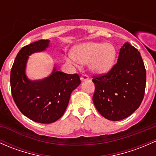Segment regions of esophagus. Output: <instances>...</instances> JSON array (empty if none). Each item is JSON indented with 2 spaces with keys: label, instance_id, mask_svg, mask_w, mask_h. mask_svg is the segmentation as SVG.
<instances>
[{
  "label": "esophagus",
  "instance_id": "34e87169",
  "mask_svg": "<svg viewBox=\"0 0 156 156\" xmlns=\"http://www.w3.org/2000/svg\"><path fill=\"white\" fill-rule=\"evenodd\" d=\"M89 79H90V78H89V76L87 75H83L81 76V81H86V80H89Z\"/></svg>",
  "mask_w": 156,
  "mask_h": 156
}]
</instances>
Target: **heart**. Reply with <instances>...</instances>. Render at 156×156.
Masks as SVG:
<instances>
[{
	"instance_id": "heart-1",
	"label": "heart",
	"mask_w": 156,
	"mask_h": 156,
	"mask_svg": "<svg viewBox=\"0 0 156 156\" xmlns=\"http://www.w3.org/2000/svg\"><path fill=\"white\" fill-rule=\"evenodd\" d=\"M116 49L111 43L87 42L73 49L70 60L76 64L89 63V69L95 74H105L112 68Z\"/></svg>"
}]
</instances>
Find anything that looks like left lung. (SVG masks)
I'll use <instances>...</instances> for the list:
<instances>
[{"mask_svg": "<svg viewBox=\"0 0 156 156\" xmlns=\"http://www.w3.org/2000/svg\"><path fill=\"white\" fill-rule=\"evenodd\" d=\"M92 101L105 119L120 121L141 105L146 87V69L138 49L126 42L121 48L117 64L107 74L95 76Z\"/></svg>", "mask_w": 156, "mask_h": 156, "instance_id": "1", "label": "left lung"}]
</instances>
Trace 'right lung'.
Returning <instances> with one entry per match:
<instances>
[{"mask_svg": "<svg viewBox=\"0 0 156 156\" xmlns=\"http://www.w3.org/2000/svg\"><path fill=\"white\" fill-rule=\"evenodd\" d=\"M49 40L25 46L15 58L10 74L12 95L18 108L33 121L50 124L58 120L67 107L72 92L81 83L78 74H66L55 66L52 74L31 81L26 75L29 56L49 47Z\"/></svg>", "mask_w": 156, "mask_h": 156, "instance_id": "add662e5", "label": "right lung"}]
</instances>
